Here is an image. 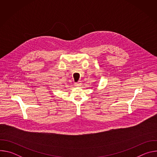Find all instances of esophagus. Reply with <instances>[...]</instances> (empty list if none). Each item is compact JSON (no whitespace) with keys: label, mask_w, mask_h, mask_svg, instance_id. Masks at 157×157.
Instances as JSON below:
<instances>
[{"label":"esophagus","mask_w":157,"mask_h":157,"mask_svg":"<svg viewBox=\"0 0 157 157\" xmlns=\"http://www.w3.org/2000/svg\"><path fill=\"white\" fill-rule=\"evenodd\" d=\"M81 84H82L81 81H78V82L75 83V86H77V87H78V86H81Z\"/></svg>","instance_id":"esophagus-1"}]
</instances>
